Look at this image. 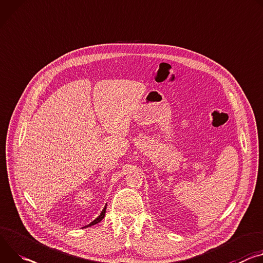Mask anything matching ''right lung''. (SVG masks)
I'll return each mask as SVG.
<instances>
[{
  "mask_svg": "<svg viewBox=\"0 0 263 263\" xmlns=\"http://www.w3.org/2000/svg\"><path fill=\"white\" fill-rule=\"evenodd\" d=\"M106 208H107V204H106V206L104 208V210L102 211V213H101V215L100 216L97 218V219H94L91 223H89L88 226H85L84 228H88V227H91V226H94V224H97V223H99V222H101L102 220H103V218L105 217V214H106Z\"/></svg>",
  "mask_w": 263,
  "mask_h": 263,
  "instance_id": "right-lung-1",
  "label": "right lung"
}]
</instances>
